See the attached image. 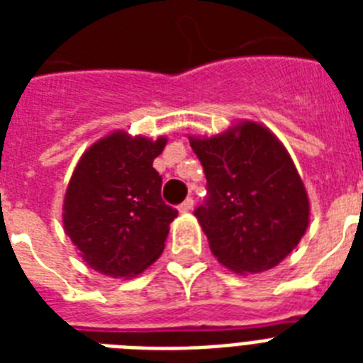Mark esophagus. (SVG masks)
<instances>
[{
  "label": "esophagus",
  "mask_w": 363,
  "mask_h": 363,
  "mask_svg": "<svg viewBox=\"0 0 363 363\" xmlns=\"http://www.w3.org/2000/svg\"><path fill=\"white\" fill-rule=\"evenodd\" d=\"M192 209H194V199L192 198H186L181 205H179V211H181V213H190Z\"/></svg>",
  "instance_id": "obj_1"
}]
</instances>
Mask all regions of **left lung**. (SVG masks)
Segmentation results:
<instances>
[{
	"instance_id": "obj_1",
	"label": "left lung",
	"mask_w": 363,
	"mask_h": 363,
	"mask_svg": "<svg viewBox=\"0 0 363 363\" xmlns=\"http://www.w3.org/2000/svg\"><path fill=\"white\" fill-rule=\"evenodd\" d=\"M207 196L194 211L211 252L238 273L286 258L309 224V199L292 158L269 130L245 122L211 139L190 137Z\"/></svg>"
}]
</instances>
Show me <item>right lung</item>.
Masks as SVG:
<instances>
[{
    "mask_svg": "<svg viewBox=\"0 0 363 363\" xmlns=\"http://www.w3.org/2000/svg\"><path fill=\"white\" fill-rule=\"evenodd\" d=\"M165 137L111 133L82 154L64 199V228L92 269L133 277L160 258L179 211L162 199L152 167Z\"/></svg>",
    "mask_w": 363,
    "mask_h": 363,
    "instance_id": "add662e5",
    "label": "right lung"
}]
</instances>
